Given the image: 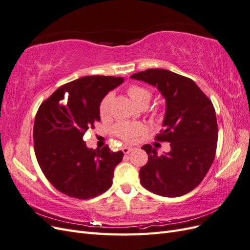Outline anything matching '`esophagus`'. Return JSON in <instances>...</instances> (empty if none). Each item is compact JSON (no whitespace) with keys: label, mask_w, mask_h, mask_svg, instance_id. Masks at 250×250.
Instances as JSON below:
<instances>
[{"label":"esophagus","mask_w":250,"mask_h":250,"mask_svg":"<svg viewBox=\"0 0 250 250\" xmlns=\"http://www.w3.org/2000/svg\"><path fill=\"white\" fill-rule=\"evenodd\" d=\"M133 150V147H127V146H124L122 148V151L125 153V154H128L129 152H131V151Z\"/></svg>","instance_id":"obj_1"}]
</instances>
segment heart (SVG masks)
Listing matches in <instances>:
<instances>
[{"mask_svg":"<svg viewBox=\"0 0 250 250\" xmlns=\"http://www.w3.org/2000/svg\"><path fill=\"white\" fill-rule=\"evenodd\" d=\"M130 99L138 105L143 103H149L152 98V94L149 89L141 85H131L127 90ZM112 100V95L107 94L105 96L99 105V113L102 119L107 118L110 112V103ZM145 132V127L138 122H119L113 127V133L118 138L127 143L137 142L141 135Z\"/></svg>","mask_w":250,"mask_h":250,"instance_id":"b5f03b06","label":"heart"}]
</instances>
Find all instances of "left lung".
Instances as JSON below:
<instances>
[{"label": "left lung", "instance_id": "obj_1", "mask_svg": "<svg viewBox=\"0 0 250 250\" xmlns=\"http://www.w3.org/2000/svg\"><path fill=\"white\" fill-rule=\"evenodd\" d=\"M147 82L166 99L163 130L155 140L170 143L168 153L144 145L148 162L140 170V181L148 191L164 197H178L197 187L214 162L218 126L213 103L196 83L164 69H149L130 76Z\"/></svg>", "mask_w": 250, "mask_h": 250}]
</instances>
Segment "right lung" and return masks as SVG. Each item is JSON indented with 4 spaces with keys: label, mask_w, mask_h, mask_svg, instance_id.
<instances>
[{
    "label": "right lung",
    "mask_w": 250,
    "mask_h": 250,
    "mask_svg": "<svg viewBox=\"0 0 250 250\" xmlns=\"http://www.w3.org/2000/svg\"><path fill=\"white\" fill-rule=\"evenodd\" d=\"M123 77L85 76L62 85L37 110L33 140L37 163L56 190L89 199L106 192L123 152L108 146L89 149L83 141L88 128L100 122L99 105Z\"/></svg>",
    "instance_id": "right-lung-1"
}]
</instances>
